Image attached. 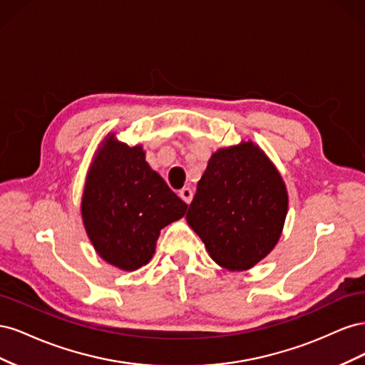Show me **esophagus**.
<instances>
[{
    "label": "esophagus",
    "instance_id": "esophagus-1",
    "mask_svg": "<svg viewBox=\"0 0 365 365\" xmlns=\"http://www.w3.org/2000/svg\"><path fill=\"white\" fill-rule=\"evenodd\" d=\"M180 197L185 204H190L192 202V197H193L192 189H189V187H184V189L180 190Z\"/></svg>",
    "mask_w": 365,
    "mask_h": 365
}]
</instances>
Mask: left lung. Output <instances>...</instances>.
Wrapping results in <instances>:
<instances>
[{"mask_svg": "<svg viewBox=\"0 0 365 365\" xmlns=\"http://www.w3.org/2000/svg\"><path fill=\"white\" fill-rule=\"evenodd\" d=\"M286 213L288 192L279 170L247 141L213 153L185 219L219 267L245 271L272 251Z\"/></svg>", "mask_w": 365, "mask_h": 365, "instance_id": "left-lung-1", "label": "left lung"}]
</instances>
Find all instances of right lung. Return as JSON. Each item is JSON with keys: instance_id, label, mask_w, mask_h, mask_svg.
Returning <instances> with one entry per match:
<instances>
[{"instance_id": "right-lung-1", "label": "right lung", "mask_w": 365, "mask_h": 365, "mask_svg": "<svg viewBox=\"0 0 365 365\" xmlns=\"http://www.w3.org/2000/svg\"><path fill=\"white\" fill-rule=\"evenodd\" d=\"M81 210L98 256L135 271L152 259L161 228L181 219L187 204L150 169L141 146L129 148L111 134L88 172Z\"/></svg>"}]
</instances>
